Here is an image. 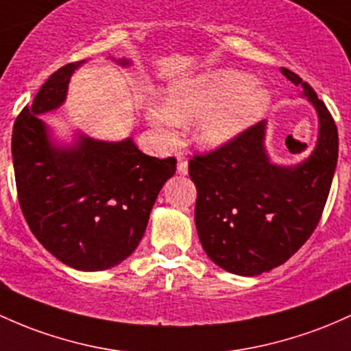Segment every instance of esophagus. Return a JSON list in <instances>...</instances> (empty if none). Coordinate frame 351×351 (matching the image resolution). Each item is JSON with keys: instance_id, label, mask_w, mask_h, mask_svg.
I'll return each instance as SVG.
<instances>
[{"instance_id": "esophagus-1", "label": "esophagus", "mask_w": 351, "mask_h": 351, "mask_svg": "<svg viewBox=\"0 0 351 351\" xmlns=\"http://www.w3.org/2000/svg\"><path fill=\"white\" fill-rule=\"evenodd\" d=\"M178 173L180 175H186L188 173V160L182 155H178Z\"/></svg>"}]
</instances>
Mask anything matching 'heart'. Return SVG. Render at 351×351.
I'll return each instance as SVG.
<instances>
[{
    "label": "heart",
    "mask_w": 351,
    "mask_h": 351,
    "mask_svg": "<svg viewBox=\"0 0 351 351\" xmlns=\"http://www.w3.org/2000/svg\"><path fill=\"white\" fill-rule=\"evenodd\" d=\"M271 96L246 73L215 69L183 80L169 88L167 106L149 103V123L165 140H178L180 126L196 125V140L217 148L256 123L268 110Z\"/></svg>",
    "instance_id": "heart-1"
}]
</instances>
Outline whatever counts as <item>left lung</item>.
<instances>
[{"label":"left lung","mask_w":351,"mask_h":351,"mask_svg":"<svg viewBox=\"0 0 351 351\" xmlns=\"http://www.w3.org/2000/svg\"><path fill=\"white\" fill-rule=\"evenodd\" d=\"M282 73L317 108L318 143L298 167H278L265 152L258 121L213 152L193 155L195 223L206 255L226 271L255 276L293 256L322 218L338 160V132L313 88Z\"/></svg>","instance_id":"1"}]
</instances>
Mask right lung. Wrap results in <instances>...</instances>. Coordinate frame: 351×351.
<instances>
[{
	"instance_id": "1",
	"label": "right lung",
	"mask_w": 351,
	"mask_h": 351,
	"mask_svg": "<svg viewBox=\"0 0 351 351\" xmlns=\"http://www.w3.org/2000/svg\"><path fill=\"white\" fill-rule=\"evenodd\" d=\"M82 63L53 73L33 105L23 108L11 153L19 206L36 240L68 267L99 271L134 252L176 160L145 155L132 138L108 143L80 136L68 148L49 141L38 114L64 101L69 76Z\"/></svg>"
}]
</instances>
